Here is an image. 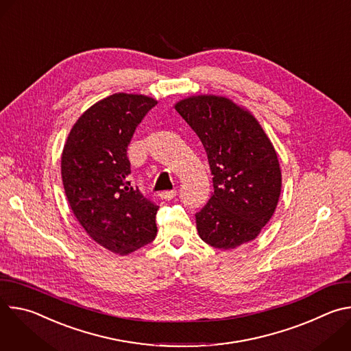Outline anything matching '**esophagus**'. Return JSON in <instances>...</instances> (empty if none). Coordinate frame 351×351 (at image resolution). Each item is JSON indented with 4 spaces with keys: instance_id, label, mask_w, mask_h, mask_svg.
I'll use <instances>...</instances> for the list:
<instances>
[{
    "instance_id": "34e87169",
    "label": "esophagus",
    "mask_w": 351,
    "mask_h": 351,
    "mask_svg": "<svg viewBox=\"0 0 351 351\" xmlns=\"http://www.w3.org/2000/svg\"><path fill=\"white\" fill-rule=\"evenodd\" d=\"M176 193H178L176 190H167V191H161L160 195L164 199H172L173 197H176Z\"/></svg>"
}]
</instances>
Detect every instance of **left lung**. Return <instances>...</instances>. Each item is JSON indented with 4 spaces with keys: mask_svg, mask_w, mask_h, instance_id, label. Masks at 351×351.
I'll use <instances>...</instances> for the list:
<instances>
[{
    "mask_svg": "<svg viewBox=\"0 0 351 351\" xmlns=\"http://www.w3.org/2000/svg\"><path fill=\"white\" fill-rule=\"evenodd\" d=\"M202 140L214 193L195 214L199 237L219 250L254 240L278 206L282 175L256 118L225 97L194 95L175 106Z\"/></svg>",
    "mask_w": 351,
    "mask_h": 351,
    "instance_id": "8db88e82",
    "label": "left lung"
}]
</instances>
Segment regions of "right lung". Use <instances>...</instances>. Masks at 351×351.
<instances>
[{
    "instance_id": "obj_1",
    "label": "right lung",
    "mask_w": 351,
    "mask_h": 351,
    "mask_svg": "<svg viewBox=\"0 0 351 351\" xmlns=\"http://www.w3.org/2000/svg\"><path fill=\"white\" fill-rule=\"evenodd\" d=\"M154 98L118 93L90 107L73 125L61 160L69 206L87 234L125 256L152 243L158 206L130 183L128 145Z\"/></svg>"
}]
</instances>
